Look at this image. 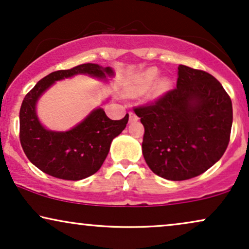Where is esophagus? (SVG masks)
Returning a JSON list of instances; mask_svg holds the SVG:
<instances>
[{"mask_svg": "<svg viewBox=\"0 0 249 249\" xmlns=\"http://www.w3.org/2000/svg\"><path fill=\"white\" fill-rule=\"evenodd\" d=\"M128 119H130V122H137L138 116L134 112H128Z\"/></svg>", "mask_w": 249, "mask_h": 249, "instance_id": "1", "label": "esophagus"}]
</instances>
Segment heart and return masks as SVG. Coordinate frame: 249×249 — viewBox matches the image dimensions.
Here are the masks:
<instances>
[{"label": "heart", "instance_id": "b5f03b06", "mask_svg": "<svg viewBox=\"0 0 249 249\" xmlns=\"http://www.w3.org/2000/svg\"><path fill=\"white\" fill-rule=\"evenodd\" d=\"M157 77H159V71H157V69L150 68L138 75L137 79H135V85H137V87L139 88V89L146 90L155 83ZM169 87L170 81L168 79H161L156 84L155 90L157 94H162L166 92V90L169 89Z\"/></svg>", "mask_w": 249, "mask_h": 249}]
</instances>
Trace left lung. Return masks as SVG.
Masks as SVG:
<instances>
[{
  "label": "left lung",
  "mask_w": 249,
  "mask_h": 249,
  "mask_svg": "<svg viewBox=\"0 0 249 249\" xmlns=\"http://www.w3.org/2000/svg\"><path fill=\"white\" fill-rule=\"evenodd\" d=\"M134 112L144 127V161L168 180L203 174L228 148L232 102L221 83L206 71L179 65L177 87Z\"/></svg>",
  "instance_id": "8db88e82"
}]
</instances>
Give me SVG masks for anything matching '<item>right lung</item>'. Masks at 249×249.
I'll return each mask as SVG.
<instances>
[{
  "label": "right lung",
  "instance_id": "obj_1",
  "mask_svg": "<svg viewBox=\"0 0 249 249\" xmlns=\"http://www.w3.org/2000/svg\"><path fill=\"white\" fill-rule=\"evenodd\" d=\"M75 74L107 80L115 73L110 67L93 63L52 72L26 94L19 111V139L25 155L41 171L65 180H80L95 174L108 155L111 141L128 122V114L121 121H112L105 110L97 108L71 130H47L37 118V100L56 81Z\"/></svg>",
  "mask_w": 249,
  "mask_h": 249
}]
</instances>
